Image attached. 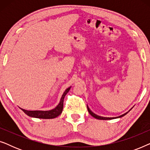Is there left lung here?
<instances>
[{"mask_svg": "<svg viewBox=\"0 0 150 150\" xmlns=\"http://www.w3.org/2000/svg\"><path fill=\"white\" fill-rule=\"evenodd\" d=\"M87 109H88V111H89V114L91 115L92 116V117H93L94 118H96V119H98V120H113V119H117V118H120V117H123V116H124V115H126L128 113V112L130 111V110L132 109V108H130V110H128V112H126V113H124V114H123V115H120V116H118V117H102V116H99V115H96V114H95L94 113V112H93L91 111V110H90V108H89V106H88V105H87Z\"/></svg>", "mask_w": 150, "mask_h": 150, "instance_id": "left-lung-1", "label": "left lung"}]
</instances>
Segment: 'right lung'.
<instances>
[{
    "instance_id": "1",
    "label": "right lung",
    "mask_w": 150,
    "mask_h": 150,
    "mask_svg": "<svg viewBox=\"0 0 150 150\" xmlns=\"http://www.w3.org/2000/svg\"><path fill=\"white\" fill-rule=\"evenodd\" d=\"M71 87L67 88L65 89L64 93H63L60 102L58 105H57L54 108L50 110H28L21 108L22 110H23L24 113L27 115L28 116L31 117L40 118V119H53L57 117L59 115H60L61 112L63 111V100L66 94L68 93Z\"/></svg>"
}]
</instances>
